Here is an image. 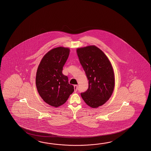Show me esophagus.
<instances>
[{
	"instance_id": "obj_1",
	"label": "esophagus",
	"mask_w": 151,
	"mask_h": 151,
	"mask_svg": "<svg viewBox=\"0 0 151 151\" xmlns=\"http://www.w3.org/2000/svg\"><path fill=\"white\" fill-rule=\"evenodd\" d=\"M77 88H78V86H77V85H74V92H77Z\"/></svg>"
}]
</instances>
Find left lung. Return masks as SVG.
<instances>
[{"label": "left lung", "mask_w": 151, "mask_h": 151, "mask_svg": "<svg viewBox=\"0 0 151 151\" xmlns=\"http://www.w3.org/2000/svg\"><path fill=\"white\" fill-rule=\"evenodd\" d=\"M77 53L88 80V88L81 96L88 106L98 108L112 94L115 83L112 66L105 53L95 45L78 48Z\"/></svg>", "instance_id": "1"}]
</instances>
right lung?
<instances>
[{
	"label": "right lung",
	"mask_w": 151,
	"mask_h": 151,
	"mask_svg": "<svg viewBox=\"0 0 151 151\" xmlns=\"http://www.w3.org/2000/svg\"><path fill=\"white\" fill-rule=\"evenodd\" d=\"M70 51L61 46L52 49L42 58L37 71L35 84L40 96L55 107L63 105L74 91L68 77L62 73Z\"/></svg>",
	"instance_id": "obj_1"
}]
</instances>
